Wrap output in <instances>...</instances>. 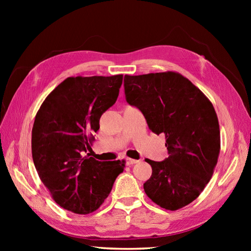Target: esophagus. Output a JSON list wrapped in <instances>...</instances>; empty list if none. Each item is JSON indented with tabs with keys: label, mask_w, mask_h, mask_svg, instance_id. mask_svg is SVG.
Returning a JSON list of instances; mask_svg holds the SVG:
<instances>
[{
	"label": "esophagus",
	"mask_w": 251,
	"mask_h": 251,
	"mask_svg": "<svg viewBox=\"0 0 251 251\" xmlns=\"http://www.w3.org/2000/svg\"><path fill=\"white\" fill-rule=\"evenodd\" d=\"M139 160H136V159H131V158H127L126 159V164L127 165H132V164H135V163H138Z\"/></svg>",
	"instance_id": "34e87169"
}]
</instances>
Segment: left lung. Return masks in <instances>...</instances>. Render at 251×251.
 <instances>
[{"mask_svg": "<svg viewBox=\"0 0 251 251\" xmlns=\"http://www.w3.org/2000/svg\"><path fill=\"white\" fill-rule=\"evenodd\" d=\"M126 101L137 107L150 130L164 133L169 157L146 159L151 176L143 184L159 206L177 210L196 200L212 177L221 150L214 105L202 91L175 71L125 75Z\"/></svg>", "mask_w": 251, "mask_h": 251, "instance_id": "8db88e82", "label": "left lung"}]
</instances>
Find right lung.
Returning a JSON list of instances; mask_svg holds the SVG:
<instances>
[{
    "label": "right lung",
    "mask_w": 251,
    "mask_h": 251,
    "mask_svg": "<svg viewBox=\"0 0 251 251\" xmlns=\"http://www.w3.org/2000/svg\"><path fill=\"white\" fill-rule=\"evenodd\" d=\"M123 74L68 77L37 111L31 136L37 174L60 207L89 215L108 198L125 161H97L90 154L102 113L115 103Z\"/></svg>",
    "instance_id": "1"
}]
</instances>
